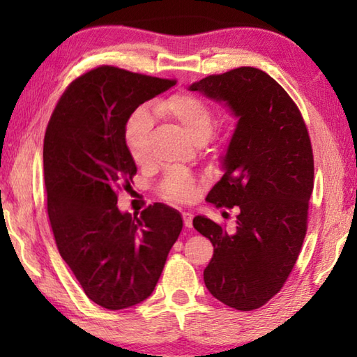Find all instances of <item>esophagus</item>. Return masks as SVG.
<instances>
[{"label":"esophagus","instance_id":"obj_1","mask_svg":"<svg viewBox=\"0 0 357 357\" xmlns=\"http://www.w3.org/2000/svg\"><path fill=\"white\" fill-rule=\"evenodd\" d=\"M183 220L185 228H192V220H193V214L192 213H183Z\"/></svg>","mask_w":357,"mask_h":357}]
</instances>
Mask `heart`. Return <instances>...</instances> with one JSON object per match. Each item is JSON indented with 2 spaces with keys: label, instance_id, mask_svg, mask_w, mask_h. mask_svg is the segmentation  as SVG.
<instances>
[{
  "label": "heart",
  "instance_id": "heart-1",
  "mask_svg": "<svg viewBox=\"0 0 357 357\" xmlns=\"http://www.w3.org/2000/svg\"><path fill=\"white\" fill-rule=\"evenodd\" d=\"M154 113L160 118L173 121L183 129L184 134L195 143L208 140L214 124V112L206 100L189 93L174 94L172 98L162 99L154 105ZM153 128V119L144 110H138L132 114L124 129L126 144L137 164L146 160L148 138ZM162 192L167 198L178 202L190 200L195 193L193 179L183 170H173L168 173Z\"/></svg>",
  "mask_w": 357,
  "mask_h": 357
}]
</instances>
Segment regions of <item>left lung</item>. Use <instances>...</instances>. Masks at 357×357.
<instances>
[{"label":"left lung","instance_id":"obj_1","mask_svg":"<svg viewBox=\"0 0 357 357\" xmlns=\"http://www.w3.org/2000/svg\"><path fill=\"white\" fill-rule=\"evenodd\" d=\"M189 89L238 119L220 157L222 178L206 197L217 206H239L236 231L206 215L193 219L214 245L204 285L228 307L258 309L280 291L305 236L313 190L309 132L288 93L259 69L209 75Z\"/></svg>","mask_w":357,"mask_h":357}]
</instances>
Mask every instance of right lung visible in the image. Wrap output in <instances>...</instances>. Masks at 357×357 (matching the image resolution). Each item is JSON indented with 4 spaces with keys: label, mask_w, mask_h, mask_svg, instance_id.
<instances>
[{
    "label": "right lung",
    "mask_w": 357,
    "mask_h": 357,
    "mask_svg": "<svg viewBox=\"0 0 357 357\" xmlns=\"http://www.w3.org/2000/svg\"><path fill=\"white\" fill-rule=\"evenodd\" d=\"M174 84L102 66L72 82L47 126V211L59 255L84 294L108 310L149 298L183 229V217L164 203L134 215L116 206V190L129 189L137 173L126 124Z\"/></svg>",
    "instance_id": "add662e5"
}]
</instances>
